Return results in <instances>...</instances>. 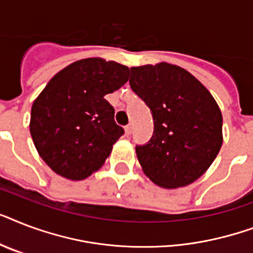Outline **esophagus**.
<instances>
[{
    "mask_svg": "<svg viewBox=\"0 0 253 253\" xmlns=\"http://www.w3.org/2000/svg\"><path fill=\"white\" fill-rule=\"evenodd\" d=\"M125 131H126V135H130L131 132H132V125H127V126L125 127Z\"/></svg>",
    "mask_w": 253,
    "mask_h": 253,
    "instance_id": "1",
    "label": "esophagus"
}]
</instances>
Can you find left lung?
Returning a JSON list of instances; mask_svg holds the SVG:
<instances>
[{
	"label": "left lung",
	"mask_w": 253,
	"mask_h": 253,
	"mask_svg": "<svg viewBox=\"0 0 253 253\" xmlns=\"http://www.w3.org/2000/svg\"><path fill=\"white\" fill-rule=\"evenodd\" d=\"M130 86L154 117L152 138L135 148L144 174L167 189L194 182L223 143L222 113L211 93L186 69L168 63L132 67Z\"/></svg>",
	"instance_id": "left-lung-1"
}]
</instances>
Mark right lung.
Listing matches in <instances>:
<instances>
[{
	"label": "right lung",
	"mask_w": 253,
	"mask_h": 253,
	"mask_svg": "<svg viewBox=\"0 0 253 253\" xmlns=\"http://www.w3.org/2000/svg\"><path fill=\"white\" fill-rule=\"evenodd\" d=\"M128 73L126 65L87 57L48 81L31 107L30 134L53 172L80 181L103 166L125 132L105 95L126 84Z\"/></svg>",
	"instance_id": "right-lung-1"
}]
</instances>
